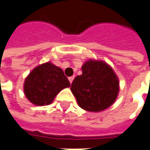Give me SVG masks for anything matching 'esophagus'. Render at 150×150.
<instances>
[{
	"mask_svg": "<svg viewBox=\"0 0 150 150\" xmlns=\"http://www.w3.org/2000/svg\"><path fill=\"white\" fill-rule=\"evenodd\" d=\"M73 79H74V76H72V77H69V81H70V83H71V84L72 83Z\"/></svg>",
	"mask_w": 150,
	"mask_h": 150,
	"instance_id": "esophagus-1",
	"label": "esophagus"
}]
</instances>
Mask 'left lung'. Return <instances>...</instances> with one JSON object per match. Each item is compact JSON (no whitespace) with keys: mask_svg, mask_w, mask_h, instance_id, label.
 <instances>
[{"mask_svg":"<svg viewBox=\"0 0 150 150\" xmlns=\"http://www.w3.org/2000/svg\"><path fill=\"white\" fill-rule=\"evenodd\" d=\"M81 69L82 74L71 86L78 105L89 112H100L112 106L120 91L119 79L112 67L104 61L89 59Z\"/></svg>","mask_w":150,"mask_h":150,"instance_id":"1","label":"left lung"}]
</instances>
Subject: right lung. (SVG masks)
Listing matches in <instances>:
<instances>
[{
    "label": "right lung",
    "mask_w": 150,
    "mask_h": 150,
    "mask_svg": "<svg viewBox=\"0 0 150 150\" xmlns=\"http://www.w3.org/2000/svg\"><path fill=\"white\" fill-rule=\"evenodd\" d=\"M71 84L61 68L50 62L35 67L26 77L23 91L26 98L36 106L52 103L57 94Z\"/></svg>",
    "instance_id": "add662e5"
}]
</instances>
